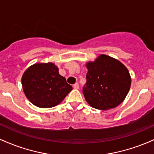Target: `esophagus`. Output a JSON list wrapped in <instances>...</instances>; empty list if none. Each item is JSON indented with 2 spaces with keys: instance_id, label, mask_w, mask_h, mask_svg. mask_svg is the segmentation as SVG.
<instances>
[{
  "instance_id": "esophagus-1",
  "label": "esophagus",
  "mask_w": 154,
  "mask_h": 154,
  "mask_svg": "<svg viewBox=\"0 0 154 154\" xmlns=\"http://www.w3.org/2000/svg\"><path fill=\"white\" fill-rule=\"evenodd\" d=\"M73 88H75V89H78V88H79V84H78V83H75V84H74Z\"/></svg>"
}]
</instances>
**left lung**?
I'll use <instances>...</instances> for the list:
<instances>
[{
    "label": "left lung",
    "instance_id": "8db88e82",
    "mask_svg": "<svg viewBox=\"0 0 154 154\" xmlns=\"http://www.w3.org/2000/svg\"><path fill=\"white\" fill-rule=\"evenodd\" d=\"M86 83L82 93L92 107L108 110L119 106L128 95L131 78L120 61L100 55L94 62L87 63Z\"/></svg>",
    "mask_w": 154,
    "mask_h": 154
}]
</instances>
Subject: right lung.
<instances>
[{
  "label": "right lung",
  "mask_w": 154,
  "mask_h": 154,
  "mask_svg": "<svg viewBox=\"0 0 154 154\" xmlns=\"http://www.w3.org/2000/svg\"><path fill=\"white\" fill-rule=\"evenodd\" d=\"M22 82L28 100L40 108L58 105L72 90L53 63L32 65L24 73Z\"/></svg>",
  "instance_id": "obj_1"
}]
</instances>
